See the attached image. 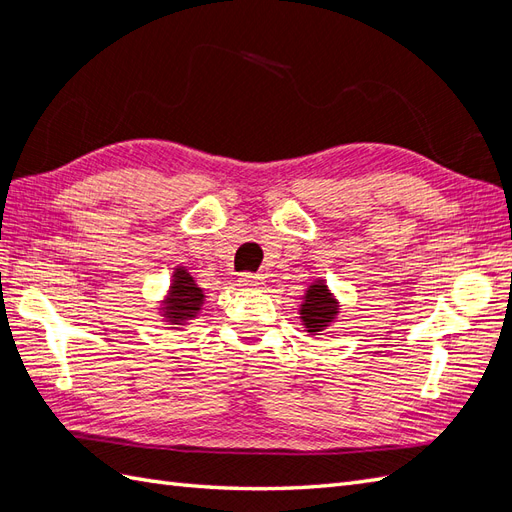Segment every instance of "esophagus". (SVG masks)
<instances>
[{
  "label": "esophagus",
  "mask_w": 512,
  "mask_h": 512,
  "mask_svg": "<svg viewBox=\"0 0 512 512\" xmlns=\"http://www.w3.org/2000/svg\"><path fill=\"white\" fill-rule=\"evenodd\" d=\"M239 286H241V288H247V290L262 288V286H265V277L258 275V273H243V275L239 277Z\"/></svg>",
  "instance_id": "1"
}]
</instances>
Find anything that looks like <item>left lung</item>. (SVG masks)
Listing matches in <instances>:
<instances>
[{
    "label": "left lung",
    "mask_w": 512,
    "mask_h": 512,
    "mask_svg": "<svg viewBox=\"0 0 512 512\" xmlns=\"http://www.w3.org/2000/svg\"><path fill=\"white\" fill-rule=\"evenodd\" d=\"M339 301L324 280H316L307 286L303 301L299 305V318L303 331L309 335H320L327 331L331 324L337 322Z\"/></svg>",
    "instance_id": "left-lung-1"
}]
</instances>
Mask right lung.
Returning a JSON list of instances; mask_svg holds the SVG:
<instances>
[{
	"label": "right lung",
	"mask_w": 512,
	"mask_h": 512,
	"mask_svg": "<svg viewBox=\"0 0 512 512\" xmlns=\"http://www.w3.org/2000/svg\"><path fill=\"white\" fill-rule=\"evenodd\" d=\"M205 299V290L196 284L188 269L179 265L170 275V286L160 301L158 314L168 329L181 331L200 314Z\"/></svg>",
	"instance_id": "obj_1"
}]
</instances>
